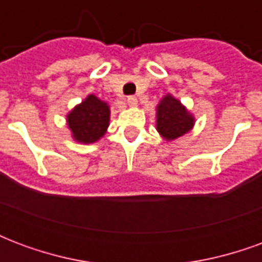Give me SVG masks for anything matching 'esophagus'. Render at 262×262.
Instances as JSON below:
<instances>
[{
    "label": "esophagus",
    "mask_w": 262,
    "mask_h": 262,
    "mask_svg": "<svg viewBox=\"0 0 262 262\" xmlns=\"http://www.w3.org/2000/svg\"><path fill=\"white\" fill-rule=\"evenodd\" d=\"M126 102H127V105H129V106H132V108H133V106H136L137 105V98L136 97H127Z\"/></svg>",
    "instance_id": "34e87169"
}]
</instances>
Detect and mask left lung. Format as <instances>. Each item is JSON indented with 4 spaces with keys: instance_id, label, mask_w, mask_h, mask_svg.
<instances>
[{
    "instance_id": "obj_1",
    "label": "left lung",
    "mask_w": 262,
    "mask_h": 262,
    "mask_svg": "<svg viewBox=\"0 0 262 262\" xmlns=\"http://www.w3.org/2000/svg\"><path fill=\"white\" fill-rule=\"evenodd\" d=\"M156 127L160 136L167 142H172L178 137L192 130L195 118L180 99L167 94L161 98L156 112Z\"/></svg>"
}]
</instances>
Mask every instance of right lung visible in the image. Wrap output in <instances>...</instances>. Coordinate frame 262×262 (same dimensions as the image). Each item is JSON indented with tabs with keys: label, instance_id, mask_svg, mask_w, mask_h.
Instances as JSON below:
<instances>
[{
	"label": "right lung",
	"instance_id": "1",
	"mask_svg": "<svg viewBox=\"0 0 262 262\" xmlns=\"http://www.w3.org/2000/svg\"><path fill=\"white\" fill-rule=\"evenodd\" d=\"M111 119L109 105L90 94L67 114V126L71 137L82 144L98 142L106 133Z\"/></svg>",
	"mask_w": 262,
	"mask_h": 262
}]
</instances>
